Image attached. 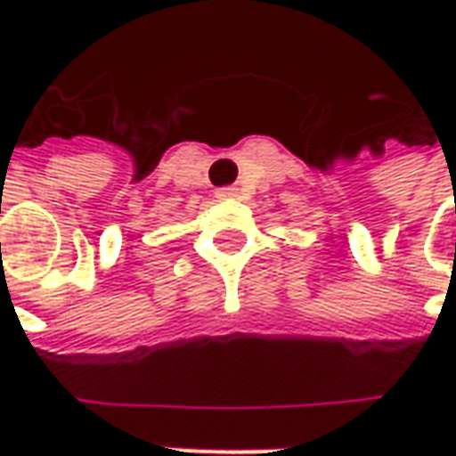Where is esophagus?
I'll list each match as a JSON object with an SVG mask.
<instances>
[{
    "instance_id": "34e87169",
    "label": "esophagus",
    "mask_w": 456,
    "mask_h": 456,
    "mask_svg": "<svg viewBox=\"0 0 456 456\" xmlns=\"http://www.w3.org/2000/svg\"><path fill=\"white\" fill-rule=\"evenodd\" d=\"M217 198H219V200H232V198H237V190H234V188H219V190H217Z\"/></svg>"
}]
</instances>
